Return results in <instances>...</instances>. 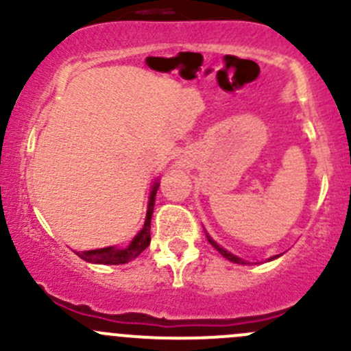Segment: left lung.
Listing matches in <instances>:
<instances>
[{
	"label": "left lung",
	"mask_w": 351,
	"mask_h": 351,
	"mask_svg": "<svg viewBox=\"0 0 351 351\" xmlns=\"http://www.w3.org/2000/svg\"><path fill=\"white\" fill-rule=\"evenodd\" d=\"M205 234H207V239H208V243H210V244H212V246H214V247H215V250H217V251H219V253H221V254H222V256H224V258H226V260L232 261V263H238V265H250V263H247V261H246V260H243V258L236 256V254H232V253H231V251L224 250V247H222V246H221V244H217V243H215V241H214V239H212V238H210V236H208V232H205ZM275 258H278V254H277V256H271V258H270V260H268V261L275 260Z\"/></svg>",
	"instance_id": "left-lung-1"
}]
</instances>
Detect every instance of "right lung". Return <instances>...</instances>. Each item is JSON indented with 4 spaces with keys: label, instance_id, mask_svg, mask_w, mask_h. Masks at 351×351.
Here are the masks:
<instances>
[{
    "label": "right lung",
    "instance_id": "obj_1",
    "mask_svg": "<svg viewBox=\"0 0 351 351\" xmlns=\"http://www.w3.org/2000/svg\"><path fill=\"white\" fill-rule=\"evenodd\" d=\"M159 189V182L156 180L153 189L149 193V202H147V212L146 221H144L143 229L134 236V239L127 246H107L100 247V250H90V251H76L77 256L81 260L88 261V263L97 265H122L129 263L134 258L139 256L151 243V219H153L156 192Z\"/></svg>",
    "mask_w": 351,
    "mask_h": 351
}]
</instances>
